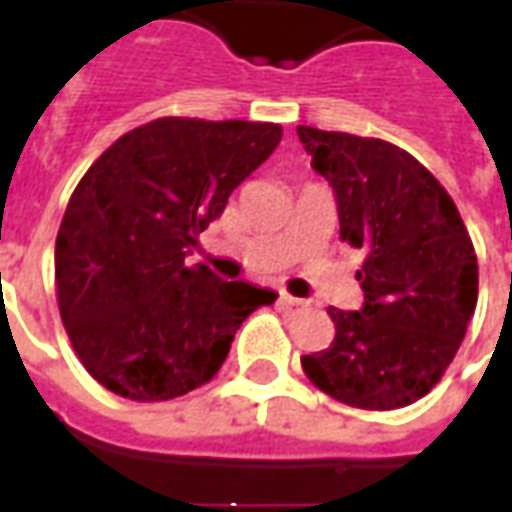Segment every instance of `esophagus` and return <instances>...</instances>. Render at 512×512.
I'll return each mask as SVG.
<instances>
[{"mask_svg": "<svg viewBox=\"0 0 512 512\" xmlns=\"http://www.w3.org/2000/svg\"><path fill=\"white\" fill-rule=\"evenodd\" d=\"M279 307H282V310L299 312V310H304V307H307V301L296 299V296H290V293H279Z\"/></svg>", "mask_w": 512, "mask_h": 512, "instance_id": "esophagus-1", "label": "esophagus"}]
</instances>
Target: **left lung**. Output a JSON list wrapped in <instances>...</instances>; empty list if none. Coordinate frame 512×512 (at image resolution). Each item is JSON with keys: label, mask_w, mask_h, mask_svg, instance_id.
Returning a JSON list of instances; mask_svg holds the SVG:
<instances>
[{"label": "left lung", "mask_w": 512, "mask_h": 512, "mask_svg": "<svg viewBox=\"0 0 512 512\" xmlns=\"http://www.w3.org/2000/svg\"><path fill=\"white\" fill-rule=\"evenodd\" d=\"M329 180L343 241L365 252L359 310L329 307L334 340L301 356L315 386L348 406L389 411L439 384L477 307L472 238L439 180L384 139L299 126Z\"/></svg>", "instance_id": "left-lung-1"}]
</instances>
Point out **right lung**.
<instances>
[{
	"label": "right lung",
	"mask_w": 512,
	"mask_h": 512,
	"mask_svg": "<svg viewBox=\"0 0 512 512\" xmlns=\"http://www.w3.org/2000/svg\"><path fill=\"white\" fill-rule=\"evenodd\" d=\"M282 139L277 123L161 117L101 153L62 216L54 277L87 373L128 400L216 376L235 332L277 293L186 268L200 233Z\"/></svg>",
	"instance_id": "obj_1"
}]
</instances>
